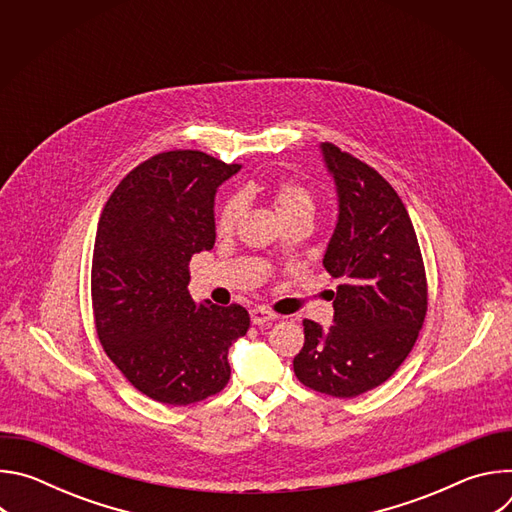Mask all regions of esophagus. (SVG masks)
<instances>
[{
	"label": "esophagus",
	"instance_id": "1",
	"mask_svg": "<svg viewBox=\"0 0 512 512\" xmlns=\"http://www.w3.org/2000/svg\"><path fill=\"white\" fill-rule=\"evenodd\" d=\"M277 316L273 314V312H269V310H265V308H261V306H255L253 310H251V322L255 324V326H261V324H265V322H269V320H275Z\"/></svg>",
	"mask_w": 512,
	"mask_h": 512
}]
</instances>
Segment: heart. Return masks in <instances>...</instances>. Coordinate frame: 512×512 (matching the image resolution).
<instances>
[{"label": "heart", "mask_w": 512, "mask_h": 512, "mask_svg": "<svg viewBox=\"0 0 512 512\" xmlns=\"http://www.w3.org/2000/svg\"><path fill=\"white\" fill-rule=\"evenodd\" d=\"M271 204L275 214L279 216V221L285 216L298 214V212H314V196L312 192L294 180H279L269 188ZM241 214V200L239 198H229L221 208L216 212V231L221 235H227L235 229L237 221Z\"/></svg>", "instance_id": "obj_1"}]
</instances>
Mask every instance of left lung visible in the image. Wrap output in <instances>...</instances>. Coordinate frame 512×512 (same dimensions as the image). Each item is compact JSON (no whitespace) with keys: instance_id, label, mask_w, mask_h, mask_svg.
Masks as SVG:
<instances>
[{"instance_id":"8db88e82","label":"left lung","mask_w":512,"mask_h":512,"mask_svg":"<svg viewBox=\"0 0 512 512\" xmlns=\"http://www.w3.org/2000/svg\"><path fill=\"white\" fill-rule=\"evenodd\" d=\"M320 148L338 192V221L322 263L342 283L332 294L328 330L304 320L294 373L318 393L350 399L383 385L409 356L427 312V279L393 186L334 143Z\"/></svg>"}]
</instances>
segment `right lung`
Listing matches in <instances>:
<instances>
[{
    "instance_id": "right-lung-1",
    "label": "right lung",
    "mask_w": 512,
    "mask_h": 512,
    "mask_svg": "<svg viewBox=\"0 0 512 512\" xmlns=\"http://www.w3.org/2000/svg\"><path fill=\"white\" fill-rule=\"evenodd\" d=\"M239 170L196 150L164 152L133 168L101 212L91 269L97 336L154 401L190 405L231 379L229 348L247 334L249 312L196 304L188 265L212 249L216 188Z\"/></svg>"
}]
</instances>
